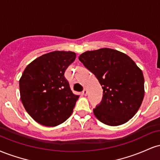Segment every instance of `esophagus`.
Segmentation results:
<instances>
[{"label": "esophagus", "mask_w": 160, "mask_h": 160, "mask_svg": "<svg viewBox=\"0 0 160 160\" xmlns=\"http://www.w3.org/2000/svg\"><path fill=\"white\" fill-rule=\"evenodd\" d=\"M82 95H87V90H86V89H84L83 90H82Z\"/></svg>", "instance_id": "esophagus-1"}]
</instances>
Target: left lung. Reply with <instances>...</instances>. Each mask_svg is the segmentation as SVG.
Returning a JSON list of instances; mask_svg holds the SVG:
<instances>
[{"mask_svg": "<svg viewBox=\"0 0 160 160\" xmlns=\"http://www.w3.org/2000/svg\"><path fill=\"white\" fill-rule=\"evenodd\" d=\"M79 60L96 77L103 89L102 100L93 109L98 120L116 126L132 118L144 96V76L135 62L109 48L87 51Z\"/></svg>", "mask_w": 160, "mask_h": 160, "instance_id": "left-lung-1", "label": "left lung"}]
</instances>
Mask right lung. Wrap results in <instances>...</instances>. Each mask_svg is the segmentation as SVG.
Returning a JSON list of instances; mask_svg holds the SVG:
<instances>
[{
  "label": "right lung",
  "instance_id": "1",
  "mask_svg": "<svg viewBox=\"0 0 160 160\" xmlns=\"http://www.w3.org/2000/svg\"><path fill=\"white\" fill-rule=\"evenodd\" d=\"M75 58L73 52L54 51L38 57L25 68L19 80L21 100L38 123L58 126L73 113L79 95L72 93L65 72Z\"/></svg>",
  "mask_w": 160,
  "mask_h": 160
}]
</instances>
